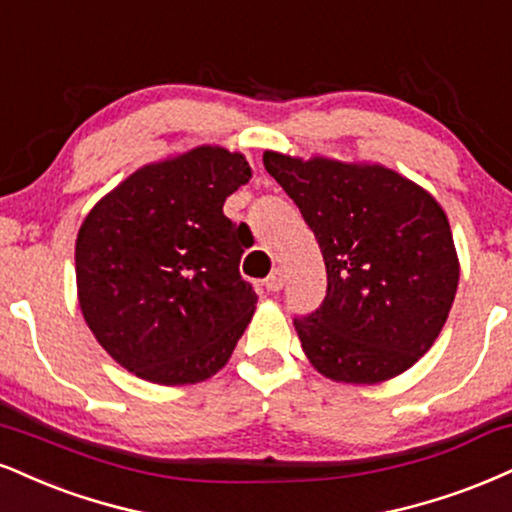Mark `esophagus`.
<instances>
[{
  "mask_svg": "<svg viewBox=\"0 0 512 512\" xmlns=\"http://www.w3.org/2000/svg\"><path fill=\"white\" fill-rule=\"evenodd\" d=\"M283 283H286V274H283L281 267H276V269H272V274L267 276L264 286H267V291H274L276 293V291H281Z\"/></svg>",
  "mask_w": 512,
  "mask_h": 512,
  "instance_id": "34e87169",
  "label": "esophagus"
}]
</instances>
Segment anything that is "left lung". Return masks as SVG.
<instances>
[{
    "mask_svg": "<svg viewBox=\"0 0 512 512\" xmlns=\"http://www.w3.org/2000/svg\"><path fill=\"white\" fill-rule=\"evenodd\" d=\"M264 169L298 205L326 264L319 310L295 317L307 360L343 384H379L439 338L460 262L432 193L384 164L264 152Z\"/></svg>",
    "mask_w": 512,
    "mask_h": 512,
    "instance_id": "1",
    "label": "left lung"
}]
</instances>
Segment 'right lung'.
I'll list each match as a JSON object with an SVG mask.
<instances>
[{
    "label": "right lung",
    "mask_w": 512,
    "mask_h": 512,
    "mask_svg": "<svg viewBox=\"0 0 512 512\" xmlns=\"http://www.w3.org/2000/svg\"><path fill=\"white\" fill-rule=\"evenodd\" d=\"M250 176L240 152L197 145L140 166L80 224V312L135 377L186 386L229 362L257 295L238 272L250 229L224 202Z\"/></svg>",
    "instance_id": "1"
}]
</instances>
